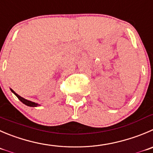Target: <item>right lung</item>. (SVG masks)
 <instances>
[{
  "instance_id": "right-lung-1",
  "label": "right lung",
  "mask_w": 153,
  "mask_h": 153,
  "mask_svg": "<svg viewBox=\"0 0 153 153\" xmlns=\"http://www.w3.org/2000/svg\"><path fill=\"white\" fill-rule=\"evenodd\" d=\"M10 90H11V91H12L13 93H14V94H15V95L17 97H18V98H19V101H21L22 102L23 104H25V105L28 106V107H37V106H40V104H37V103L32 102V101H28V100H26V99H25L24 97H21V96H19V95L18 94H16V93L15 91H13V89H11V88H10Z\"/></svg>"
}]
</instances>
